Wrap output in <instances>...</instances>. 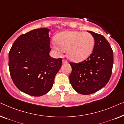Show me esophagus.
I'll return each mask as SVG.
<instances>
[{"mask_svg": "<svg viewBox=\"0 0 124 124\" xmlns=\"http://www.w3.org/2000/svg\"><path fill=\"white\" fill-rule=\"evenodd\" d=\"M68 62L65 60H62V63L63 64H67Z\"/></svg>", "mask_w": 124, "mask_h": 124, "instance_id": "esophagus-1", "label": "esophagus"}]
</instances>
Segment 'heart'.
<instances>
[{
  "label": "heart",
  "mask_w": 124,
  "mask_h": 124,
  "mask_svg": "<svg viewBox=\"0 0 124 124\" xmlns=\"http://www.w3.org/2000/svg\"><path fill=\"white\" fill-rule=\"evenodd\" d=\"M52 48L57 55H61L67 49V55L71 61H83L93 52L94 39L89 32L76 31H66L60 32L56 40L52 42Z\"/></svg>",
  "instance_id": "heart-1"
}]
</instances>
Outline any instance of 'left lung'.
Instances as JSON below:
<instances>
[{
  "label": "left lung",
  "instance_id": "left-lung-1",
  "mask_svg": "<svg viewBox=\"0 0 124 124\" xmlns=\"http://www.w3.org/2000/svg\"><path fill=\"white\" fill-rule=\"evenodd\" d=\"M88 32L94 39L93 53L79 63H70L72 67L69 76L71 84L76 92L84 95L95 93L107 84L114 63V54L108 41L102 35Z\"/></svg>",
  "mask_w": 124,
  "mask_h": 124
}]
</instances>
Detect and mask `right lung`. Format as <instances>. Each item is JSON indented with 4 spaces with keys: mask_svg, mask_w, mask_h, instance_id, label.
<instances>
[{
    "mask_svg": "<svg viewBox=\"0 0 124 124\" xmlns=\"http://www.w3.org/2000/svg\"><path fill=\"white\" fill-rule=\"evenodd\" d=\"M50 30L40 28L20 35L9 53V72L21 91L39 97L50 91L62 59L50 57Z\"/></svg>",
    "mask_w": 124,
    "mask_h": 124,
    "instance_id": "1",
    "label": "right lung"
}]
</instances>
